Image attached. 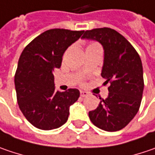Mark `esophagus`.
<instances>
[{"mask_svg": "<svg viewBox=\"0 0 155 155\" xmlns=\"http://www.w3.org/2000/svg\"><path fill=\"white\" fill-rule=\"evenodd\" d=\"M80 96L82 97H86V96H88V92H86V91H80Z\"/></svg>", "mask_w": 155, "mask_h": 155, "instance_id": "esophagus-1", "label": "esophagus"}]
</instances>
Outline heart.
I'll return each mask as SVG.
<instances>
[{"mask_svg": "<svg viewBox=\"0 0 155 155\" xmlns=\"http://www.w3.org/2000/svg\"><path fill=\"white\" fill-rule=\"evenodd\" d=\"M97 43H91V44H90L89 46H92V45H96Z\"/></svg>", "mask_w": 155, "mask_h": 155, "instance_id": "obj_1", "label": "heart"}]
</instances>
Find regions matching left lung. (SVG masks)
Wrapping results in <instances>:
<instances>
[{
  "label": "left lung",
  "mask_w": 155,
  "mask_h": 155,
  "mask_svg": "<svg viewBox=\"0 0 155 155\" xmlns=\"http://www.w3.org/2000/svg\"><path fill=\"white\" fill-rule=\"evenodd\" d=\"M83 39L96 40L104 51L101 76L109 83V94L89 118L94 126L107 132L121 130L134 118L143 94V68L140 58L127 40L110 28L86 30Z\"/></svg>",
  "instance_id": "1"
}]
</instances>
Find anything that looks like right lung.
<instances>
[{
	"instance_id": "obj_1",
	"label": "right lung",
	"mask_w": 155,
	"mask_h": 155,
	"mask_svg": "<svg viewBox=\"0 0 155 155\" xmlns=\"http://www.w3.org/2000/svg\"><path fill=\"white\" fill-rule=\"evenodd\" d=\"M84 30L52 28L36 36L20 56L15 75L17 103L24 117L42 130L60 127L69 117V108L79 97L78 89L55 91L53 71L60 68L67 48Z\"/></svg>"
}]
</instances>
